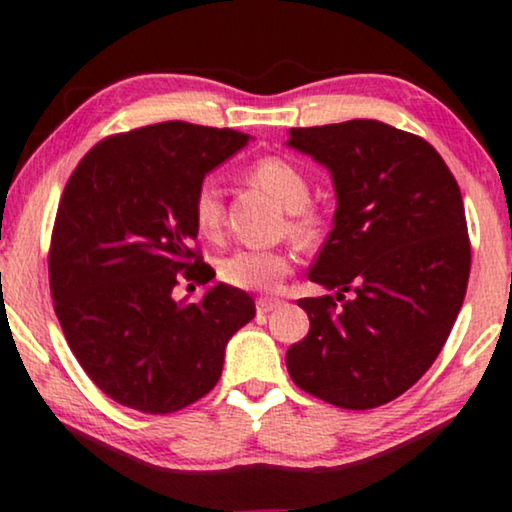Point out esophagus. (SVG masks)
Here are the masks:
<instances>
[{
    "label": "esophagus",
    "instance_id": "obj_1",
    "mask_svg": "<svg viewBox=\"0 0 512 512\" xmlns=\"http://www.w3.org/2000/svg\"><path fill=\"white\" fill-rule=\"evenodd\" d=\"M277 305H280V298H258L256 310L261 315H265V313H270V310H275Z\"/></svg>",
    "mask_w": 512,
    "mask_h": 512
}]
</instances>
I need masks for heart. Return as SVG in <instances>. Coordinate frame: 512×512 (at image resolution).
I'll return each instance as SVG.
<instances>
[{
  "label": "heart",
  "mask_w": 512,
  "mask_h": 512,
  "mask_svg": "<svg viewBox=\"0 0 512 512\" xmlns=\"http://www.w3.org/2000/svg\"><path fill=\"white\" fill-rule=\"evenodd\" d=\"M251 181L275 197L294 214L291 230L303 240L315 235L317 223L305 207L310 202V183L305 174L282 157H265L251 167ZM192 218L202 235L214 237L223 223V195L216 178H204L192 197ZM291 270V254L282 249H235L221 261V277L232 287L251 291H272Z\"/></svg>",
  "instance_id": "b5f03b06"
}]
</instances>
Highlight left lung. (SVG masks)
<instances>
[{"label": "left lung", "mask_w": 512, "mask_h": 512, "mask_svg": "<svg viewBox=\"0 0 512 512\" xmlns=\"http://www.w3.org/2000/svg\"><path fill=\"white\" fill-rule=\"evenodd\" d=\"M287 145L331 174L334 228L308 277L339 301H298L310 331L289 376L336 407H381L426 374L463 305L461 190L433 145L376 119L289 129Z\"/></svg>", "instance_id": "8db88e82"}]
</instances>
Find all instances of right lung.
<instances>
[{"instance_id":"obj_1","label":"right lung","mask_w":512,"mask_h":512,"mask_svg":"<svg viewBox=\"0 0 512 512\" xmlns=\"http://www.w3.org/2000/svg\"><path fill=\"white\" fill-rule=\"evenodd\" d=\"M251 136L162 122L105 138L70 176L53 225L49 277L70 350L112 400L169 414L216 386L225 345L254 320L247 291L218 282L176 301L181 280L216 272L192 251V197Z\"/></svg>"}]
</instances>
